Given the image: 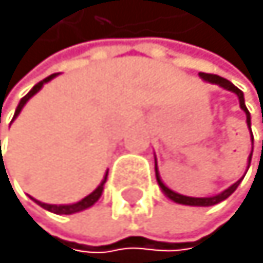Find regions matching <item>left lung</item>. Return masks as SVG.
Wrapping results in <instances>:
<instances>
[{
    "label": "left lung",
    "mask_w": 263,
    "mask_h": 263,
    "mask_svg": "<svg viewBox=\"0 0 263 263\" xmlns=\"http://www.w3.org/2000/svg\"><path fill=\"white\" fill-rule=\"evenodd\" d=\"M200 77L203 79V81L206 82H212V84H217V86H220V87H224V89H228L231 92H234L236 96H238V100H239V106H241V110L247 114V124H248V127H250V133H252V119H250V111L247 108V105H245V96H243V91L238 89L233 82H229L228 79H224V77H220V76H215V73H205V72H200ZM263 122V120H262ZM252 141H253V136H252ZM262 148H263V141H262ZM250 160H252V155H250V158H248V167H250ZM155 174H157V181H158V186L162 187V191L165 193V195L171 198L172 201H176V203H182V205H191V206H212V205H217V203H220V201H224L226 198H229L233 193L236 191V187L239 186V182H241V179L238 182H234L233 186H229L228 190H224L222 193H219V195H215V196H206V198H193V196H184V195H179V193L176 191H172V190H168V187L163 184L162 182V179H160L158 176V168H157V162H155Z\"/></svg>",
    "instance_id": "1"
}]
</instances>
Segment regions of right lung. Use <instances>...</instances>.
Instances as JSON below:
<instances>
[{"label": "right lung", "instance_id": "1", "mask_svg": "<svg viewBox=\"0 0 263 263\" xmlns=\"http://www.w3.org/2000/svg\"><path fill=\"white\" fill-rule=\"evenodd\" d=\"M57 76V73H53V76H49V77H46L44 81H41V82H37L32 89H30L27 95H25L22 100H20V103H18V106H16V110H15V115H13V120L18 117V114L22 111V108H24V105L27 103V101L32 98L35 92H37L41 87L46 84V82H49L51 79ZM0 152H1V139H0ZM106 176H108V172L105 174V179L101 181V184L96 187L95 191L91 193V195H87L86 198H82L81 201H77V203H72V205H48V203H41V201H37V200H32L35 201L37 205H41L43 209H46V210H49V212H53V214H58V215H70V214H76V212H81V210H86V209H89V206H92L96 203L98 200H100V196H101V193H103V184H105V181H106Z\"/></svg>", "mask_w": 263, "mask_h": 263}]
</instances>
